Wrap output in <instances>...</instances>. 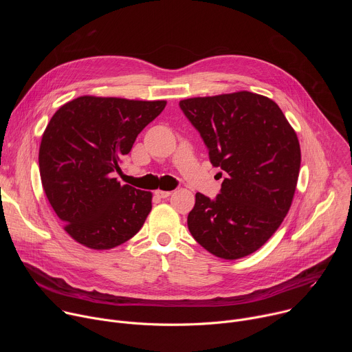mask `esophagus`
Returning a JSON list of instances; mask_svg holds the SVG:
<instances>
[{
  "label": "esophagus",
  "mask_w": 352,
  "mask_h": 352,
  "mask_svg": "<svg viewBox=\"0 0 352 352\" xmlns=\"http://www.w3.org/2000/svg\"><path fill=\"white\" fill-rule=\"evenodd\" d=\"M155 193H156V196H159V197H168L173 192L171 190H163V189H157V190H155Z\"/></svg>",
  "instance_id": "1"
}]
</instances>
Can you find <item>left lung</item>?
Listing matches in <instances>:
<instances>
[{
    "instance_id": "left-lung-1",
    "label": "left lung",
    "mask_w": 352,
    "mask_h": 352,
    "mask_svg": "<svg viewBox=\"0 0 352 352\" xmlns=\"http://www.w3.org/2000/svg\"><path fill=\"white\" fill-rule=\"evenodd\" d=\"M179 107L226 174L214 200L195 195L192 236L226 261L256 252L292 204L300 167L294 128L272 98L246 90L185 98Z\"/></svg>"
}]
</instances>
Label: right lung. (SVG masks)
Wrapping results in <instances>:
<instances>
[{
    "label": "right lung",
    "instance_id": "obj_1",
    "mask_svg": "<svg viewBox=\"0 0 352 352\" xmlns=\"http://www.w3.org/2000/svg\"><path fill=\"white\" fill-rule=\"evenodd\" d=\"M166 100L80 96L47 124L38 167L44 193L78 243L113 249L131 239L152 210L153 193L121 185L113 173Z\"/></svg>",
    "mask_w": 352,
    "mask_h": 352
}]
</instances>
